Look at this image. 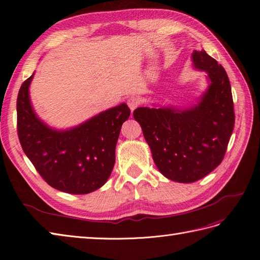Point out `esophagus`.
I'll use <instances>...</instances> for the list:
<instances>
[{
	"label": "esophagus",
	"mask_w": 260,
	"mask_h": 260,
	"mask_svg": "<svg viewBox=\"0 0 260 260\" xmlns=\"http://www.w3.org/2000/svg\"><path fill=\"white\" fill-rule=\"evenodd\" d=\"M127 104H128L129 108L131 109L132 112H133V111H135V109L139 106V104H140V100H139V98H137V96H131V98H129V99H128V101H127Z\"/></svg>",
	"instance_id": "1"
}]
</instances>
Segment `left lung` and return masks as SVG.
Listing matches in <instances>:
<instances>
[{"label":"left lung","instance_id":"obj_1","mask_svg":"<svg viewBox=\"0 0 260 260\" xmlns=\"http://www.w3.org/2000/svg\"><path fill=\"white\" fill-rule=\"evenodd\" d=\"M194 69L206 74L207 89L186 107H139L140 123L161 175L180 183L195 182L222 161L234 127L231 85L225 70L205 51H193Z\"/></svg>","mask_w":260,"mask_h":260}]
</instances>
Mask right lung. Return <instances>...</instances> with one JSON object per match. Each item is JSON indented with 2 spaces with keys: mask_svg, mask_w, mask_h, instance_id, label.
I'll list each match as a JSON object with an SVG mask.
<instances>
[{
  "mask_svg": "<svg viewBox=\"0 0 260 260\" xmlns=\"http://www.w3.org/2000/svg\"><path fill=\"white\" fill-rule=\"evenodd\" d=\"M35 73L17 98V129L23 152L52 187L88 194L103 186L115 165L122 123L130 116L125 103L106 109L68 129L52 128L35 112L29 88Z\"/></svg>",
  "mask_w": 260,
  "mask_h": 260,
  "instance_id": "right-lung-1",
  "label": "right lung"
}]
</instances>
